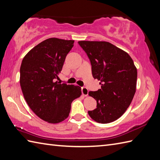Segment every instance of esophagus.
Listing matches in <instances>:
<instances>
[{
    "label": "esophagus",
    "instance_id": "34e87169",
    "mask_svg": "<svg viewBox=\"0 0 160 160\" xmlns=\"http://www.w3.org/2000/svg\"><path fill=\"white\" fill-rule=\"evenodd\" d=\"M82 93L84 96H87L89 94V91H88L87 88L86 87H82Z\"/></svg>",
    "mask_w": 160,
    "mask_h": 160
}]
</instances>
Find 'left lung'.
<instances>
[{
  "mask_svg": "<svg viewBox=\"0 0 160 160\" xmlns=\"http://www.w3.org/2000/svg\"><path fill=\"white\" fill-rule=\"evenodd\" d=\"M91 64L92 75L101 89L89 91L97 108L89 111L98 123L107 124L120 118L131 104L136 91L138 72L133 60L122 49L108 42L79 41Z\"/></svg>",
  "mask_w": 160,
  "mask_h": 160,
  "instance_id": "obj_1",
  "label": "left lung"
}]
</instances>
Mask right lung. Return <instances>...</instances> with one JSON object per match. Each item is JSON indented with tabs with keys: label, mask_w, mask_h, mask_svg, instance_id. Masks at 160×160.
<instances>
[{
	"label": "right lung",
	"mask_w": 160,
	"mask_h": 160,
	"mask_svg": "<svg viewBox=\"0 0 160 160\" xmlns=\"http://www.w3.org/2000/svg\"><path fill=\"white\" fill-rule=\"evenodd\" d=\"M74 40L48 38L26 54L20 69V84L24 98L37 116L57 124L68 118L73 100L81 88L56 81Z\"/></svg>",
	"instance_id": "1"
}]
</instances>
